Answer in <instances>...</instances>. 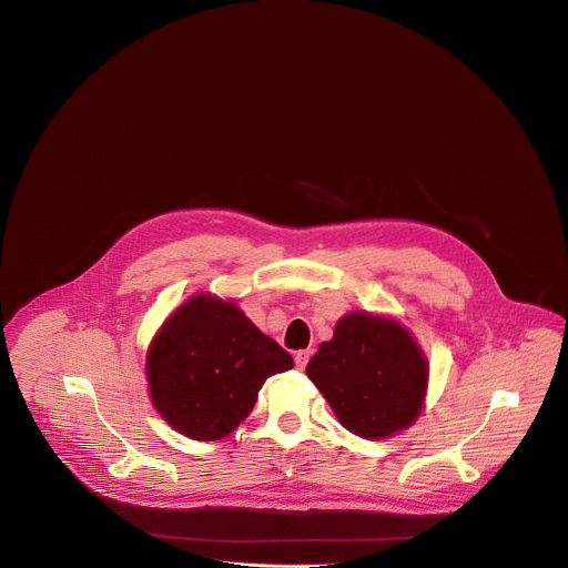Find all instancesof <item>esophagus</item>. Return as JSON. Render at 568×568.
I'll list each match as a JSON object with an SVG mask.
<instances>
[{
  "label": "esophagus",
  "instance_id": "esophagus-1",
  "mask_svg": "<svg viewBox=\"0 0 568 568\" xmlns=\"http://www.w3.org/2000/svg\"><path fill=\"white\" fill-rule=\"evenodd\" d=\"M310 356H312V352H310V349H301V352H296V354H294V363H296V367H298V369H305V365H307Z\"/></svg>",
  "mask_w": 568,
  "mask_h": 568
}]
</instances>
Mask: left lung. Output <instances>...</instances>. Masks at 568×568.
<instances>
[{
  "instance_id": "obj_1",
  "label": "left lung",
  "mask_w": 568,
  "mask_h": 568,
  "mask_svg": "<svg viewBox=\"0 0 568 568\" xmlns=\"http://www.w3.org/2000/svg\"><path fill=\"white\" fill-rule=\"evenodd\" d=\"M307 376L347 432L378 440L418 418L429 365L400 323L354 312L318 347L307 363Z\"/></svg>"
}]
</instances>
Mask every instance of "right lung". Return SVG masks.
Returning a JSON list of instances; mask_svg holds the SVG:
<instances>
[{
  "instance_id": "1",
  "label": "right lung",
  "mask_w": 568,
  "mask_h": 568,
  "mask_svg": "<svg viewBox=\"0 0 568 568\" xmlns=\"http://www.w3.org/2000/svg\"><path fill=\"white\" fill-rule=\"evenodd\" d=\"M294 367L234 303L199 294L156 332L145 358L150 398L192 440H221L252 412L263 383Z\"/></svg>"
}]
</instances>
